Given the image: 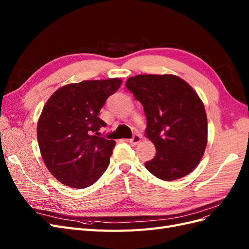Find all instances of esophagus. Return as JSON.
<instances>
[{
    "label": "esophagus",
    "mask_w": 249,
    "mask_h": 249,
    "mask_svg": "<svg viewBox=\"0 0 249 249\" xmlns=\"http://www.w3.org/2000/svg\"><path fill=\"white\" fill-rule=\"evenodd\" d=\"M140 140H141L140 135H138V134H135L134 136L132 137V139H130V140H129V142L131 143V144H133V145H136L137 143H139V142H140Z\"/></svg>",
    "instance_id": "obj_1"
}]
</instances>
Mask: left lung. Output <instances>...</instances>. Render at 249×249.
<instances>
[{
    "label": "left lung",
    "instance_id": "8db88e82",
    "mask_svg": "<svg viewBox=\"0 0 249 249\" xmlns=\"http://www.w3.org/2000/svg\"><path fill=\"white\" fill-rule=\"evenodd\" d=\"M125 87L143 106L146 137L156 156L146 169L163 180L189 175L205 153L208 122L205 106L193 88L173 74H139Z\"/></svg>",
    "mask_w": 249,
    "mask_h": 249
}]
</instances>
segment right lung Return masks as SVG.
<instances>
[{
    "label": "right lung",
    "instance_id": "obj_1",
    "mask_svg": "<svg viewBox=\"0 0 249 249\" xmlns=\"http://www.w3.org/2000/svg\"><path fill=\"white\" fill-rule=\"evenodd\" d=\"M120 79L83 81L52 94L37 124L44 164L60 183L83 189L93 185L110 163L114 140L97 136L106 123L99 117Z\"/></svg>",
    "mask_w": 249,
    "mask_h": 249
}]
</instances>
